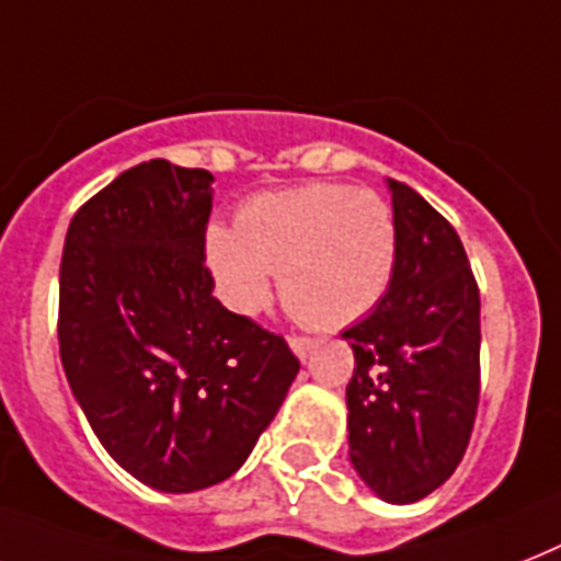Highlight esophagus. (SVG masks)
I'll return each mask as SVG.
<instances>
[{"label": "esophagus", "mask_w": 561, "mask_h": 561, "mask_svg": "<svg viewBox=\"0 0 561 561\" xmlns=\"http://www.w3.org/2000/svg\"><path fill=\"white\" fill-rule=\"evenodd\" d=\"M317 340L313 336H290V348H294V354L299 359H311V354L317 352Z\"/></svg>", "instance_id": "esophagus-1"}]
</instances>
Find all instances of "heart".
Here are the masks:
<instances>
[{
  "label": "heart",
  "mask_w": 561,
  "mask_h": 561,
  "mask_svg": "<svg viewBox=\"0 0 561 561\" xmlns=\"http://www.w3.org/2000/svg\"><path fill=\"white\" fill-rule=\"evenodd\" d=\"M207 262L233 311L256 313L273 273L296 320L343 328L366 317L389 288L398 262L391 204L375 190L305 184L250 198L239 227L209 225Z\"/></svg>",
  "instance_id": "obj_1"
}]
</instances>
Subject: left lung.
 Wrapping results in <instances>:
<instances>
[{
  "instance_id": "1",
  "label": "left lung",
  "mask_w": 561,
  "mask_h": 561,
  "mask_svg": "<svg viewBox=\"0 0 561 561\" xmlns=\"http://www.w3.org/2000/svg\"><path fill=\"white\" fill-rule=\"evenodd\" d=\"M398 262L389 290L343 340L354 348L348 455L383 502L412 504L461 463L481 394V296L455 227L389 181Z\"/></svg>"
}]
</instances>
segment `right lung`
I'll return each mask as SVG.
<instances>
[{
    "label": "right lung",
    "mask_w": 561,
    "mask_h": 561,
    "mask_svg": "<svg viewBox=\"0 0 561 561\" xmlns=\"http://www.w3.org/2000/svg\"><path fill=\"white\" fill-rule=\"evenodd\" d=\"M213 175L154 158L77 209L59 262V359L91 430L163 493L233 476L299 359L213 296Z\"/></svg>",
    "instance_id": "add662e5"
}]
</instances>
